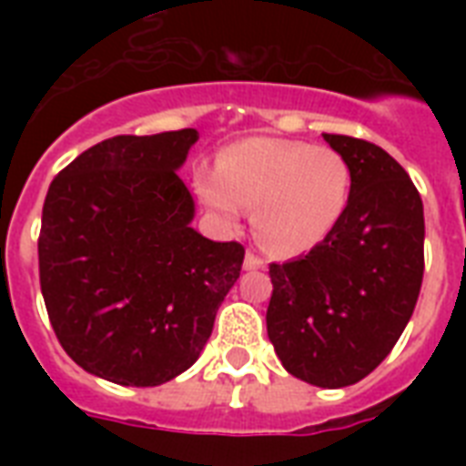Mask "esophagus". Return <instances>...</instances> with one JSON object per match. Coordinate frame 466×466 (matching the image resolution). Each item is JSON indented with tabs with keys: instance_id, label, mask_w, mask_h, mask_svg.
<instances>
[{
	"instance_id": "esophagus-1",
	"label": "esophagus",
	"mask_w": 466,
	"mask_h": 466,
	"mask_svg": "<svg viewBox=\"0 0 466 466\" xmlns=\"http://www.w3.org/2000/svg\"><path fill=\"white\" fill-rule=\"evenodd\" d=\"M244 268L247 270L263 268V258L261 256H256L254 251H247V256H244Z\"/></svg>"
}]
</instances>
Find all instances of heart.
Returning a JSON list of instances; mask_svg holds the SVG:
<instances>
[{"mask_svg":"<svg viewBox=\"0 0 466 466\" xmlns=\"http://www.w3.org/2000/svg\"><path fill=\"white\" fill-rule=\"evenodd\" d=\"M193 186L227 227L239 225L251 205L254 229L266 247L302 254L339 227L350 203L353 174L333 147L248 137L229 145L218 167L198 164Z\"/></svg>","mask_w":466,"mask_h":466,"instance_id":"b5f03b06","label":"heart"}]
</instances>
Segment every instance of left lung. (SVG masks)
<instances>
[{
  "label": "left lung",
  "instance_id": "obj_1",
  "mask_svg": "<svg viewBox=\"0 0 466 466\" xmlns=\"http://www.w3.org/2000/svg\"><path fill=\"white\" fill-rule=\"evenodd\" d=\"M353 174L339 227L307 256L270 263L268 339L302 382H360L409 324L423 280V200L401 164L372 142L326 135Z\"/></svg>",
  "mask_w": 466,
  "mask_h": 466
}]
</instances>
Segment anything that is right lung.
<instances>
[{
	"label": "right lung",
	"instance_id": "1",
	"mask_svg": "<svg viewBox=\"0 0 466 466\" xmlns=\"http://www.w3.org/2000/svg\"><path fill=\"white\" fill-rule=\"evenodd\" d=\"M198 130L118 135L55 176L38 237L40 290L65 353L123 387H157L203 353L244 247L190 222L178 168Z\"/></svg>",
	"mask_w": 466,
	"mask_h": 466
}]
</instances>
